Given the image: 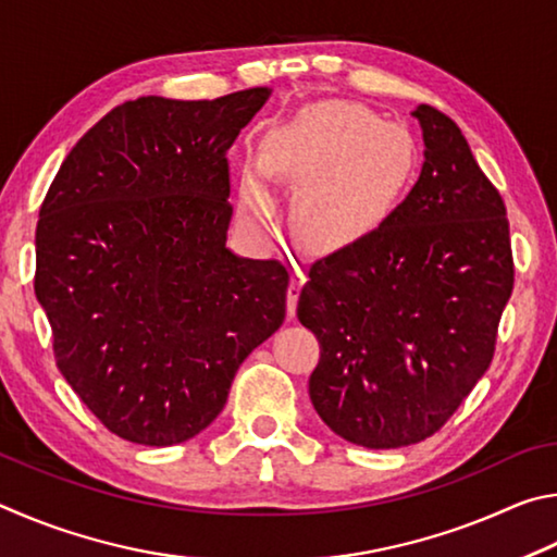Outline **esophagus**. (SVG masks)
Here are the masks:
<instances>
[{
    "instance_id": "34e87169",
    "label": "esophagus",
    "mask_w": 557,
    "mask_h": 557,
    "mask_svg": "<svg viewBox=\"0 0 557 557\" xmlns=\"http://www.w3.org/2000/svg\"><path fill=\"white\" fill-rule=\"evenodd\" d=\"M304 284H306V273L298 267H294V271H290V281H288V296H286L288 315H296L298 296H300V288H304Z\"/></svg>"
}]
</instances>
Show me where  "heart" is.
I'll return each instance as SVG.
<instances>
[{
    "mask_svg": "<svg viewBox=\"0 0 557 557\" xmlns=\"http://www.w3.org/2000/svg\"><path fill=\"white\" fill-rule=\"evenodd\" d=\"M263 169L298 185L294 220L320 249H339L372 234L413 183L418 141L401 124L355 102H320L273 134ZM242 210L263 218L271 195L249 178Z\"/></svg>",
    "mask_w": 557,
    "mask_h": 557,
    "instance_id": "1",
    "label": "heart"
}]
</instances>
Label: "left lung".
Segmentation results:
<instances>
[{
  "label": "left lung",
  "instance_id": "1",
  "mask_svg": "<svg viewBox=\"0 0 557 557\" xmlns=\"http://www.w3.org/2000/svg\"><path fill=\"white\" fill-rule=\"evenodd\" d=\"M425 163L406 200L318 259L298 320L320 343L310 401L345 441L392 450L441 431L492 364L513 290L509 220L450 116L418 104Z\"/></svg>",
  "mask_w": 557,
  "mask_h": 557
}]
</instances>
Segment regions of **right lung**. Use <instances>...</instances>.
<instances>
[{"label":"right lung","instance_id":"right-lung-1","mask_svg":"<svg viewBox=\"0 0 557 557\" xmlns=\"http://www.w3.org/2000/svg\"><path fill=\"white\" fill-rule=\"evenodd\" d=\"M269 95L114 107L38 210L34 290L55 364L124 441L165 447L205 431L239 364L284 323V263L224 247L227 149Z\"/></svg>","mask_w":557,"mask_h":557}]
</instances>
